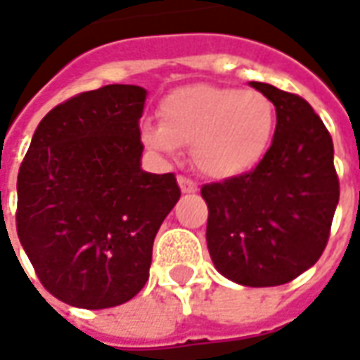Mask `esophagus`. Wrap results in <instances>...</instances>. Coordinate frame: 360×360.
<instances>
[{
  "label": "esophagus",
  "mask_w": 360,
  "mask_h": 360,
  "mask_svg": "<svg viewBox=\"0 0 360 360\" xmlns=\"http://www.w3.org/2000/svg\"><path fill=\"white\" fill-rule=\"evenodd\" d=\"M177 183H179L181 187V193H185V195H191V193H196V183L193 179H188L185 175H179L177 177Z\"/></svg>",
  "instance_id": "1"
}]
</instances>
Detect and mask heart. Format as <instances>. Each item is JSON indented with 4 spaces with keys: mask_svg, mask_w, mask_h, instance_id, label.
I'll use <instances>...</instances> for the list:
<instances>
[{
    "mask_svg": "<svg viewBox=\"0 0 360 360\" xmlns=\"http://www.w3.org/2000/svg\"><path fill=\"white\" fill-rule=\"evenodd\" d=\"M160 125L142 129L146 148L173 156L191 144L196 169L229 179L255 169L270 148L278 123L276 103L260 90L193 84L160 102Z\"/></svg>",
    "mask_w": 360,
    "mask_h": 360,
    "instance_id": "b5f03b06",
    "label": "heart"
}]
</instances>
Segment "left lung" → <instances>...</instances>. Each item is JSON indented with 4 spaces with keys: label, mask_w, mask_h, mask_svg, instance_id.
<instances>
[{
    "label": "left lung",
    "mask_w": 360,
    "mask_h": 360,
    "mask_svg": "<svg viewBox=\"0 0 360 360\" xmlns=\"http://www.w3.org/2000/svg\"><path fill=\"white\" fill-rule=\"evenodd\" d=\"M278 123L271 146L250 172L208 183L206 243L221 276L247 287L283 285L322 257L340 179L333 142L310 103L266 82Z\"/></svg>",
    "instance_id": "8db88e82"
}]
</instances>
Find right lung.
Returning <instances> with one entry per match:
<instances>
[{"label":"right lung","mask_w":360,"mask_h":360,"mask_svg":"<svg viewBox=\"0 0 360 360\" xmlns=\"http://www.w3.org/2000/svg\"><path fill=\"white\" fill-rule=\"evenodd\" d=\"M146 90L108 84L40 121L17 177V233L46 291L79 309L131 301L179 200L173 173L141 169Z\"/></svg>","instance_id":"obj_1"}]
</instances>
